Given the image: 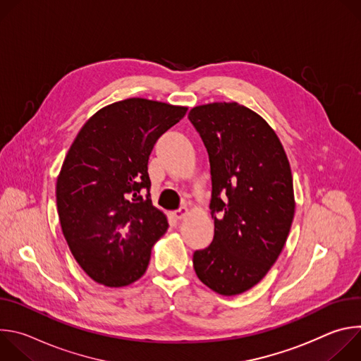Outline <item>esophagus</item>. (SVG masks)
<instances>
[{
  "mask_svg": "<svg viewBox=\"0 0 361 361\" xmlns=\"http://www.w3.org/2000/svg\"><path fill=\"white\" fill-rule=\"evenodd\" d=\"M187 214H188V209L187 207H180L178 210L173 212V216H174L176 220H183V219H185Z\"/></svg>",
  "mask_w": 361,
  "mask_h": 361,
  "instance_id": "1",
  "label": "esophagus"
}]
</instances>
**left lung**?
I'll use <instances>...</instances> for the list:
<instances>
[{"instance_id": "obj_1", "label": "left lung", "mask_w": 361, "mask_h": 361, "mask_svg": "<svg viewBox=\"0 0 361 361\" xmlns=\"http://www.w3.org/2000/svg\"><path fill=\"white\" fill-rule=\"evenodd\" d=\"M188 120L209 152L214 238L195 250L197 277L223 295L244 293L271 269L293 217V177L271 127L237 102L194 107Z\"/></svg>"}]
</instances>
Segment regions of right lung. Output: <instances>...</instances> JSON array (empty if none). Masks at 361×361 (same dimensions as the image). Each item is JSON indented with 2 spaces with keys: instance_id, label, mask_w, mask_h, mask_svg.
Segmentation results:
<instances>
[{
  "instance_id": "1",
  "label": "right lung",
  "mask_w": 361,
  "mask_h": 361,
  "mask_svg": "<svg viewBox=\"0 0 361 361\" xmlns=\"http://www.w3.org/2000/svg\"><path fill=\"white\" fill-rule=\"evenodd\" d=\"M185 113L166 102L123 99L94 114L70 147L57 178V210L74 259L94 281L123 287L145 273L152 244L169 228L151 202L148 159Z\"/></svg>"
}]
</instances>
